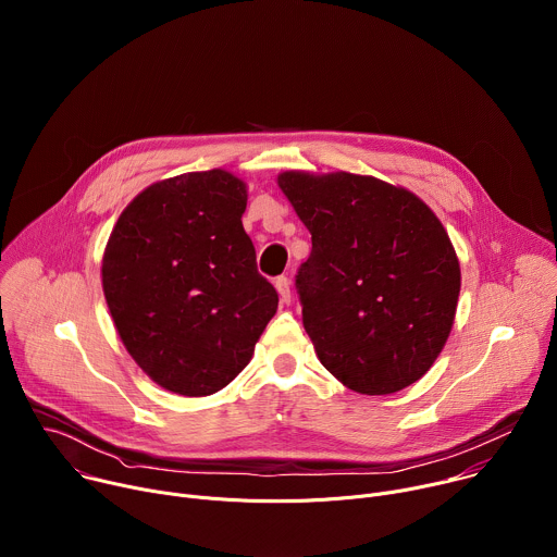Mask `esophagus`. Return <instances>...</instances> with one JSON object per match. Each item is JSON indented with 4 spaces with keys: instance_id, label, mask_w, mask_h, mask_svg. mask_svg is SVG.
I'll return each instance as SVG.
<instances>
[{
    "instance_id": "34e87169",
    "label": "esophagus",
    "mask_w": 557,
    "mask_h": 557,
    "mask_svg": "<svg viewBox=\"0 0 557 557\" xmlns=\"http://www.w3.org/2000/svg\"><path fill=\"white\" fill-rule=\"evenodd\" d=\"M275 288H277V293H280V299H282L284 304H288V301H290V282H288L286 275H280V277L275 280Z\"/></svg>"
}]
</instances>
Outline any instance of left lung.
I'll use <instances>...</instances> for the list:
<instances>
[{
    "label": "left lung",
    "mask_w": 557,
    "mask_h": 557,
    "mask_svg": "<svg viewBox=\"0 0 557 557\" xmlns=\"http://www.w3.org/2000/svg\"><path fill=\"white\" fill-rule=\"evenodd\" d=\"M277 185L310 231L295 288L322 366L361 394L419 381L449 337L460 293L441 220L372 176L284 172Z\"/></svg>",
    "instance_id": "left-lung-1"
}]
</instances>
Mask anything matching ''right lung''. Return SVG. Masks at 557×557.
Masks as SVG:
<instances>
[{
  "label": "right lung",
  "instance_id": "right-lung-1",
  "mask_svg": "<svg viewBox=\"0 0 557 557\" xmlns=\"http://www.w3.org/2000/svg\"><path fill=\"white\" fill-rule=\"evenodd\" d=\"M247 185L222 170L147 187L103 253V293L134 361L170 392L207 396L253 357L277 310L243 226Z\"/></svg>",
  "mask_w": 557,
  "mask_h": 557
}]
</instances>
